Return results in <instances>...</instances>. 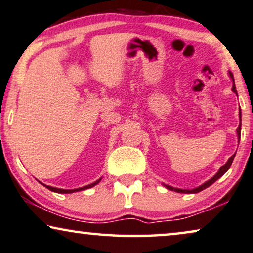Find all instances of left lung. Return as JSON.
Returning a JSON list of instances; mask_svg holds the SVG:
<instances>
[{"instance_id":"8db88e82","label":"left lung","mask_w":253,"mask_h":253,"mask_svg":"<svg viewBox=\"0 0 253 253\" xmlns=\"http://www.w3.org/2000/svg\"><path fill=\"white\" fill-rule=\"evenodd\" d=\"M229 74H230V78H232L233 79V83H234V77H233V73L232 72H229ZM233 91L235 92V94L237 95V91H236V88H235V83H234V84H233ZM237 135H238V141H240V137H241V110H240V126L237 127ZM236 155V154H235ZM235 155H233L232 157H230L229 159H228V162H227L225 165L223 166H221L220 167V169H219V172L215 174L214 176L212 177L211 180H209L208 182H205L204 184H202V186H199L198 188H195V189H191V190H187V189H177V188H173V187H170V186H167V184H164V186H165L167 189H169V190H174V191H176V193H182V194H196V193H199V191H202V190H204L205 188H208V187H210L211 186L212 183H214L216 180L219 179V177H221L223 174H225L227 170H228V169L230 167V165H232V163H233V161H234V157H235Z\"/></svg>"}]
</instances>
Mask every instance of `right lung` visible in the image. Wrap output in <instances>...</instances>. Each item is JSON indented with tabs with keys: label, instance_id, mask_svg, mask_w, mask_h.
Listing matches in <instances>:
<instances>
[{
	"label": "right lung",
	"instance_id": "right-lung-1",
	"mask_svg": "<svg viewBox=\"0 0 253 253\" xmlns=\"http://www.w3.org/2000/svg\"><path fill=\"white\" fill-rule=\"evenodd\" d=\"M99 181H101V179H99L98 181H96V182L91 183V184H88V186H84L83 188H78V189H58V188H54V187H50V186H45V184H43V186L45 188H48L49 190L54 191V193H59V194H71V193H74V191H80V190H84V189H88V188H91L94 187L95 184H97Z\"/></svg>",
	"mask_w": 253,
	"mask_h": 253
}]
</instances>
